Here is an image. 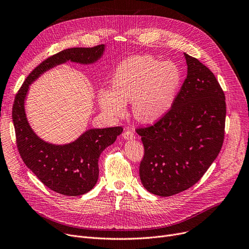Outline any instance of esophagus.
<instances>
[{
  "instance_id": "34e87169",
  "label": "esophagus",
  "mask_w": 249,
  "mask_h": 249,
  "mask_svg": "<svg viewBox=\"0 0 249 249\" xmlns=\"http://www.w3.org/2000/svg\"><path fill=\"white\" fill-rule=\"evenodd\" d=\"M123 138L125 140H134L136 137H135V134L133 131H130V130H127V131H125L123 134H122Z\"/></svg>"
}]
</instances>
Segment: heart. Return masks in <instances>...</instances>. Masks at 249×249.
Masks as SVG:
<instances>
[{
  "mask_svg": "<svg viewBox=\"0 0 249 249\" xmlns=\"http://www.w3.org/2000/svg\"><path fill=\"white\" fill-rule=\"evenodd\" d=\"M180 83L181 73L176 63L136 56L117 68L112 89H101L98 102L101 110L113 118L124 116L126 103H132L138 121L154 123L172 109Z\"/></svg>",
  "mask_w": 249,
  "mask_h": 249,
  "instance_id": "b5f03b06",
  "label": "heart"
}]
</instances>
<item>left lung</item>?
<instances>
[{"label": "left lung", "instance_id": "8db88e82", "mask_svg": "<svg viewBox=\"0 0 249 249\" xmlns=\"http://www.w3.org/2000/svg\"><path fill=\"white\" fill-rule=\"evenodd\" d=\"M184 56L188 74L172 109L153 126L136 131L144 145L141 182L160 197L193 187L216 160L224 140V91L206 65Z\"/></svg>", "mask_w": 249, "mask_h": 249}]
</instances>
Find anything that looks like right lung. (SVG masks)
<instances>
[{
	"label": "right lung",
	"mask_w": 249,
	"mask_h": 249,
	"mask_svg": "<svg viewBox=\"0 0 249 249\" xmlns=\"http://www.w3.org/2000/svg\"><path fill=\"white\" fill-rule=\"evenodd\" d=\"M105 48V44L69 48L45 59L26 78L13 105V123L23 161L47 188L71 197L84 195L95 187L100 155L113 144L123 128H90L70 143L54 144L34 132L26 115L25 101L29 87L49 70L68 61L84 65L96 63L104 55Z\"/></svg>",
	"instance_id": "right-lung-1"
}]
</instances>
